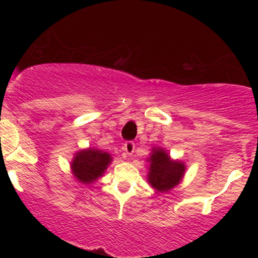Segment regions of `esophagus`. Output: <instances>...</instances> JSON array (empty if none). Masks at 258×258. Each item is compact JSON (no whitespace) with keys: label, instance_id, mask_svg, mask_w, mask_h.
<instances>
[{"label":"esophagus","instance_id":"esophagus-1","mask_svg":"<svg viewBox=\"0 0 258 258\" xmlns=\"http://www.w3.org/2000/svg\"><path fill=\"white\" fill-rule=\"evenodd\" d=\"M122 150H123L124 155L126 156H131L135 151V144L132 141H127L124 142L123 146H122Z\"/></svg>","mask_w":258,"mask_h":258}]
</instances>
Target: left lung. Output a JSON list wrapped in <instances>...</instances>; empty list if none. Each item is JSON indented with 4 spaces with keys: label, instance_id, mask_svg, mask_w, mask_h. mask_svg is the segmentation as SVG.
<instances>
[{
    "label": "left lung",
    "instance_id": "1",
    "mask_svg": "<svg viewBox=\"0 0 258 258\" xmlns=\"http://www.w3.org/2000/svg\"><path fill=\"white\" fill-rule=\"evenodd\" d=\"M184 166L178 161H172L163 150H153L150 157L148 182L160 192H167L178 184L183 177Z\"/></svg>",
    "mask_w": 258,
    "mask_h": 258
}]
</instances>
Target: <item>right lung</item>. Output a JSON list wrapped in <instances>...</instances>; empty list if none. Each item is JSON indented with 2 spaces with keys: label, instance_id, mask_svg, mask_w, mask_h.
<instances>
[{
  "label": "right lung",
  "instance_id": "1",
  "mask_svg": "<svg viewBox=\"0 0 258 258\" xmlns=\"http://www.w3.org/2000/svg\"><path fill=\"white\" fill-rule=\"evenodd\" d=\"M110 162L111 157L108 153L90 148L77 153L72 162V171L82 183H92L105 172Z\"/></svg>",
  "mask_w": 258,
  "mask_h": 258
}]
</instances>
